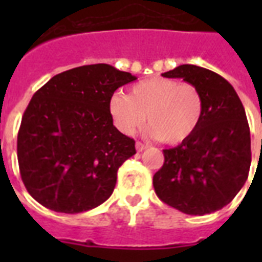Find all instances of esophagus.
<instances>
[{"label":"esophagus","instance_id":"esophagus-1","mask_svg":"<svg viewBox=\"0 0 262 262\" xmlns=\"http://www.w3.org/2000/svg\"><path fill=\"white\" fill-rule=\"evenodd\" d=\"M145 148H147V145H145V144L140 143V141H137V143H136V149H137V152L144 151Z\"/></svg>","mask_w":262,"mask_h":262}]
</instances>
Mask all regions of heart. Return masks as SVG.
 I'll use <instances>...</instances> for the list:
<instances>
[{
    "instance_id": "heart-1",
    "label": "heart",
    "mask_w": 262,
    "mask_h": 262,
    "mask_svg": "<svg viewBox=\"0 0 262 262\" xmlns=\"http://www.w3.org/2000/svg\"><path fill=\"white\" fill-rule=\"evenodd\" d=\"M111 118L125 135H132L147 121L148 135L163 143H183L199 127L204 113L203 96L189 83L167 77H149L136 83L130 95L111 96Z\"/></svg>"
}]
</instances>
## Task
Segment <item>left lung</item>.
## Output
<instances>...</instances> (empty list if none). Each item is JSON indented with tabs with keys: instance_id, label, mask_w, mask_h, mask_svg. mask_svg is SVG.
<instances>
[{
	"instance_id": "1",
	"label": "left lung",
	"mask_w": 262,
	"mask_h": 262,
	"mask_svg": "<svg viewBox=\"0 0 262 262\" xmlns=\"http://www.w3.org/2000/svg\"><path fill=\"white\" fill-rule=\"evenodd\" d=\"M162 76L194 85L203 96L204 113L189 139L163 151V166L154 175L156 194L187 215L219 211L249 175L250 129L244 104L227 80L205 68L179 65Z\"/></svg>"
}]
</instances>
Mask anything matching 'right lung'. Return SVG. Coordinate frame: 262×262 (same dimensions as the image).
I'll use <instances>...</instances> for the list:
<instances>
[{"instance_id": "obj_1", "label": "right lung", "mask_w": 262, "mask_h": 262, "mask_svg": "<svg viewBox=\"0 0 262 262\" xmlns=\"http://www.w3.org/2000/svg\"><path fill=\"white\" fill-rule=\"evenodd\" d=\"M137 79L107 63L73 68L35 92L17 135L24 186L51 211L80 213L106 201L135 140L113 125L110 99Z\"/></svg>"}]
</instances>
